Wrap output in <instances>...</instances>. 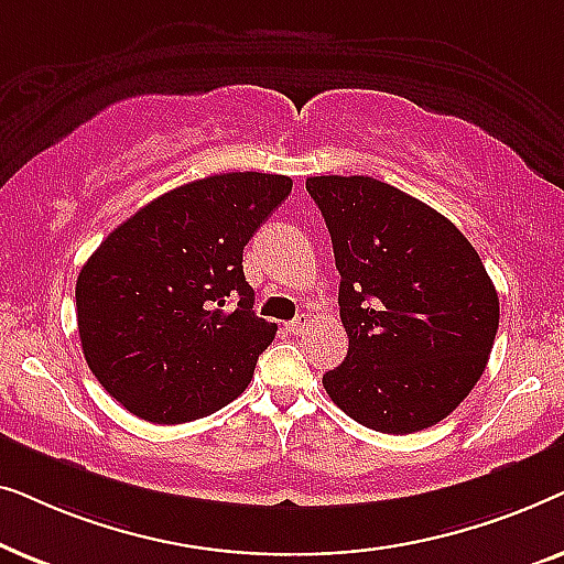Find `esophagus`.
<instances>
[{"mask_svg": "<svg viewBox=\"0 0 564 564\" xmlns=\"http://www.w3.org/2000/svg\"><path fill=\"white\" fill-rule=\"evenodd\" d=\"M305 328H307V315H297V318L295 321H290L288 323V330H290V334H305Z\"/></svg>", "mask_w": 564, "mask_h": 564, "instance_id": "esophagus-1", "label": "esophagus"}]
</instances>
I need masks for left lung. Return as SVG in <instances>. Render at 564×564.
<instances>
[{"label": "left lung", "instance_id": "8db88e82", "mask_svg": "<svg viewBox=\"0 0 564 564\" xmlns=\"http://www.w3.org/2000/svg\"><path fill=\"white\" fill-rule=\"evenodd\" d=\"M341 274L349 336L323 388L361 426L413 434L446 419L488 365L500 305L452 220L372 176H311Z\"/></svg>", "mask_w": 564, "mask_h": 564}]
</instances>
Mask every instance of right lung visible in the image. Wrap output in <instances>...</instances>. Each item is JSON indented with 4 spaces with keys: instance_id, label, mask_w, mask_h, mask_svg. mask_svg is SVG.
I'll list each match as a JSON object with an SVG mask.
<instances>
[{
    "instance_id": "add662e5",
    "label": "right lung",
    "mask_w": 564,
    "mask_h": 564,
    "mask_svg": "<svg viewBox=\"0 0 564 564\" xmlns=\"http://www.w3.org/2000/svg\"><path fill=\"white\" fill-rule=\"evenodd\" d=\"M290 189V176L259 172L182 184L87 259L76 280L84 359L122 408L172 426L249 388L276 326L253 313L243 246Z\"/></svg>"
}]
</instances>
